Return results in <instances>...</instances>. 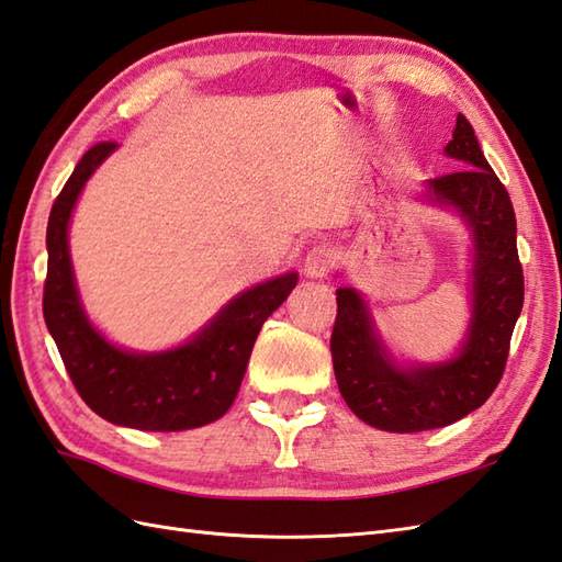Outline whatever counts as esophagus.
Returning <instances> with one entry per match:
<instances>
[{"label": "esophagus", "mask_w": 562, "mask_h": 562, "mask_svg": "<svg viewBox=\"0 0 562 562\" xmlns=\"http://www.w3.org/2000/svg\"><path fill=\"white\" fill-rule=\"evenodd\" d=\"M335 266V254L328 246H313L304 258V276L311 280L328 278V272Z\"/></svg>", "instance_id": "1"}]
</instances>
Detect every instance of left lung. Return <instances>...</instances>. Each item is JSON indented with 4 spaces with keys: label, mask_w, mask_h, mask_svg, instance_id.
Here are the masks:
<instances>
[{
    "label": "left lung",
    "mask_w": 562,
    "mask_h": 562,
    "mask_svg": "<svg viewBox=\"0 0 562 562\" xmlns=\"http://www.w3.org/2000/svg\"><path fill=\"white\" fill-rule=\"evenodd\" d=\"M442 153L460 169L428 179L419 201L452 213L469 234V318L458 347L436 361L404 359L378 328L369 296L355 286L337 290V387L363 424L390 434L450 426L479 409L501 381L525 302L513 201L462 114Z\"/></svg>",
    "instance_id": "left-lung-1"
}]
</instances>
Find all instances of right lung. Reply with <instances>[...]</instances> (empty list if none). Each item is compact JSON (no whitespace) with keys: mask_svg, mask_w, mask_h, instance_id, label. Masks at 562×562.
<instances>
[{"mask_svg":"<svg viewBox=\"0 0 562 562\" xmlns=\"http://www.w3.org/2000/svg\"><path fill=\"white\" fill-rule=\"evenodd\" d=\"M116 150L90 148L52 205L43 313L78 395L104 422L138 430H189L217 422L239 393L256 337L296 286L299 272L258 282L232 296L189 340L158 351L114 345L90 321L76 284L69 227L76 203Z\"/></svg>","mask_w":562,"mask_h":562,"instance_id":"add662e5","label":"right lung"}]
</instances>
